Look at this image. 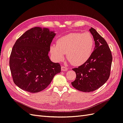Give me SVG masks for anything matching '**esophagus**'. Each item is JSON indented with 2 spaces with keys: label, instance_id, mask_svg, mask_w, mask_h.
<instances>
[{
  "label": "esophagus",
  "instance_id": "esophagus-1",
  "mask_svg": "<svg viewBox=\"0 0 123 123\" xmlns=\"http://www.w3.org/2000/svg\"><path fill=\"white\" fill-rule=\"evenodd\" d=\"M61 69H62V71H66L68 70L67 68L66 67H64V66H62V67H61Z\"/></svg>",
  "mask_w": 123,
  "mask_h": 123
}]
</instances>
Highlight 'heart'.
Wrapping results in <instances>:
<instances>
[{
	"label": "heart",
	"instance_id": "1",
	"mask_svg": "<svg viewBox=\"0 0 123 123\" xmlns=\"http://www.w3.org/2000/svg\"><path fill=\"white\" fill-rule=\"evenodd\" d=\"M94 40L89 32L71 33L58 39L50 46V52L56 61H61L65 54L75 66L83 64L91 57L93 51Z\"/></svg>",
	"mask_w": 123,
	"mask_h": 123
}]
</instances>
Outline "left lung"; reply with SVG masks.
Masks as SVG:
<instances>
[{"instance_id":"obj_1","label":"left lung","mask_w":123,"mask_h":123,"mask_svg":"<svg viewBox=\"0 0 123 123\" xmlns=\"http://www.w3.org/2000/svg\"><path fill=\"white\" fill-rule=\"evenodd\" d=\"M89 31L95 41L94 50L85 63L72 69L76 78L71 84L75 89L84 92H93L107 82L112 61L111 50L104 38L93 28Z\"/></svg>"}]
</instances>
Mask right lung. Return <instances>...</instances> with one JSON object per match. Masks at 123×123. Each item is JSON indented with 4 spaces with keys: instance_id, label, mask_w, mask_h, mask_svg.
<instances>
[{
    "instance_id": "obj_1",
    "label": "right lung",
    "mask_w": 123,
    "mask_h": 123,
    "mask_svg": "<svg viewBox=\"0 0 123 123\" xmlns=\"http://www.w3.org/2000/svg\"><path fill=\"white\" fill-rule=\"evenodd\" d=\"M55 35L48 28L36 27L26 31L13 45L10 68L13 82L23 90L42 91L61 72L60 64L51 62L48 55Z\"/></svg>"
}]
</instances>
